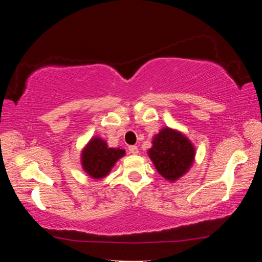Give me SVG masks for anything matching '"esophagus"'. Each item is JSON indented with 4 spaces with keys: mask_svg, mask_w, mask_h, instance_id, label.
I'll use <instances>...</instances> for the list:
<instances>
[{
    "mask_svg": "<svg viewBox=\"0 0 262 262\" xmlns=\"http://www.w3.org/2000/svg\"><path fill=\"white\" fill-rule=\"evenodd\" d=\"M129 152L133 154V155H137V154H139V148H137L136 145H130Z\"/></svg>",
    "mask_w": 262,
    "mask_h": 262,
    "instance_id": "1",
    "label": "esophagus"
}]
</instances>
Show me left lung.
I'll return each mask as SVG.
<instances>
[{
    "instance_id": "8db88e82",
    "label": "left lung",
    "mask_w": 262,
    "mask_h": 262,
    "mask_svg": "<svg viewBox=\"0 0 262 262\" xmlns=\"http://www.w3.org/2000/svg\"><path fill=\"white\" fill-rule=\"evenodd\" d=\"M148 155L159 174L166 180L176 181L192 166L195 149L185 135L166 127L154 137Z\"/></svg>"
}]
</instances>
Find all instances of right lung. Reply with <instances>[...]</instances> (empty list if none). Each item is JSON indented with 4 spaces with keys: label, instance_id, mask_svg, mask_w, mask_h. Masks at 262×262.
<instances>
[{
    "label": "right lung",
    "instance_id": "add662e5",
    "mask_svg": "<svg viewBox=\"0 0 262 262\" xmlns=\"http://www.w3.org/2000/svg\"><path fill=\"white\" fill-rule=\"evenodd\" d=\"M122 156L125 150L108 148L107 143L99 137H94L82 151L83 170L94 179H101L110 173L111 168Z\"/></svg>",
    "mask_w": 262,
    "mask_h": 262
}]
</instances>
